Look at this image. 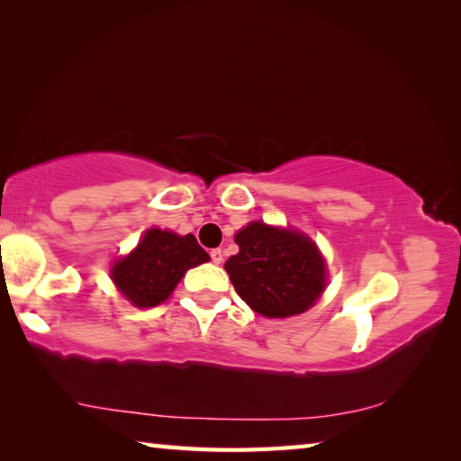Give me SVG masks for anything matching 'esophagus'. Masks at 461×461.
<instances>
[{"label":"esophagus","mask_w":461,"mask_h":461,"mask_svg":"<svg viewBox=\"0 0 461 461\" xmlns=\"http://www.w3.org/2000/svg\"><path fill=\"white\" fill-rule=\"evenodd\" d=\"M212 260H213L215 264H221V262H223V249H220V248L212 249Z\"/></svg>","instance_id":"34e87169"}]
</instances>
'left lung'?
Masks as SVG:
<instances>
[{
    "label": "left lung",
    "instance_id": "obj_1",
    "mask_svg": "<svg viewBox=\"0 0 461 461\" xmlns=\"http://www.w3.org/2000/svg\"><path fill=\"white\" fill-rule=\"evenodd\" d=\"M240 252L225 262L236 293L264 317L307 311L325 288V262L305 233L254 221L238 231Z\"/></svg>",
    "mask_w": 461,
    "mask_h": 461
}]
</instances>
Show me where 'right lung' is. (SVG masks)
<instances>
[{
    "label": "right lung",
    "mask_w": 461,
    "mask_h": 461,
    "mask_svg": "<svg viewBox=\"0 0 461 461\" xmlns=\"http://www.w3.org/2000/svg\"><path fill=\"white\" fill-rule=\"evenodd\" d=\"M207 260L209 254L191 233L176 236L154 228L146 231L134 252L113 264L112 278L136 307H154L168 299L186 270Z\"/></svg>",
    "instance_id": "right-lung-1"
}]
</instances>
